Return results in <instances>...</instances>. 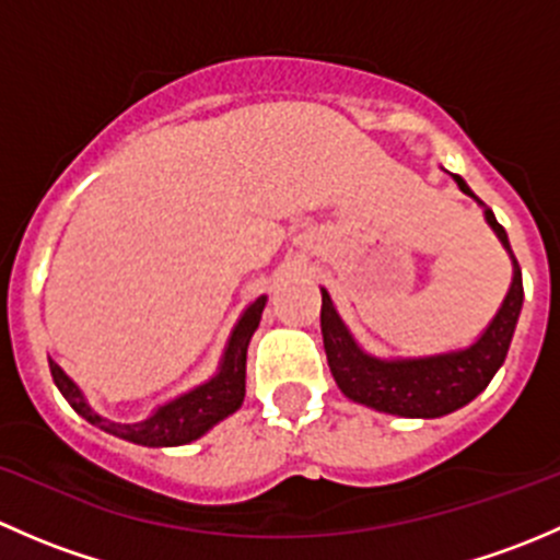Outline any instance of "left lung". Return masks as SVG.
<instances>
[{
    "label": "left lung",
    "instance_id": "8db88e82",
    "mask_svg": "<svg viewBox=\"0 0 560 560\" xmlns=\"http://www.w3.org/2000/svg\"><path fill=\"white\" fill-rule=\"evenodd\" d=\"M455 180L466 195L474 197V191L468 189L460 175H455ZM485 219L495 230L506 252L512 254L504 228L495 222L490 208L485 211ZM512 262H515L512 287L482 338L463 352L422 360L369 358L352 341V336L332 308L330 295L322 290V341H325L327 365H330L332 380L341 387V393L376 411L398 417H425V420L450 415V411L460 409L468 400L477 398L504 363L523 308L521 265L515 257H512Z\"/></svg>",
    "mask_w": 560,
    "mask_h": 560
}]
</instances>
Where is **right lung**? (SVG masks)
Returning a JSON list of instances; mask_svg holds the SVG:
<instances>
[{"label":"right lung","mask_w":560,"mask_h":560,"mask_svg":"<svg viewBox=\"0 0 560 560\" xmlns=\"http://www.w3.org/2000/svg\"><path fill=\"white\" fill-rule=\"evenodd\" d=\"M265 308V295H259L252 306L246 308L244 316L235 325L233 336H230L228 352H224L222 371L213 376L211 382L200 385L191 393L180 395L173 404L156 409L149 420L132 422V425H121V422H110L105 417H100L97 411H92V406H86L81 389L72 385L65 376V371L48 360L50 363V376H54L56 387L61 389L67 400H70L72 409L81 417H86L92 425L103 428L105 433H113L118 439H127V442L143 444V447H178V444H189L195 439H200L208 428L217 425L219 420H224L228 415H233L241 404H244L246 395V349L252 341L254 330L259 325V316Z\"/></svg>","instance_id":"right-lung-1"}]
</instances>
